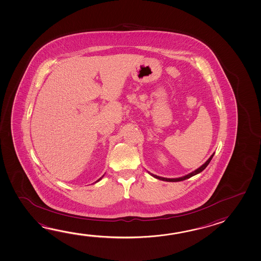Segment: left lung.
<instances>
[{
	"instance_id": "obj_1",
	"label": "left lung",
	"mask_w": 261,
	"mask_h": 261,
	"mask_svg": "<svg viewBox=\"0 0 261 261\" xmlns=\"http://www.w3.org/2000/svg\"><path fill=\"white\" fill-rule=\"evenodd\" d=\"M215 155V153L213 154V155H211L210 158H209V160L206 161L204 164L201 166L199 169H197L196 170H194V171H192V173L188 174L186 176H184V177H181V178H162V177H160V176H156V175H154V174H151L153 177H155V178H159V179H161V180H165V181H181V180H184V179H187V178H191L192 176H194V175H196V174L200 173L201 172L203 169H205L206 167L208 166V164L210 163L211 160L213 159V156Z\"/></svg>"
}]
</instances>
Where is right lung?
<instances>
[{"instance_id": "obj_1", "label": "right lung", "mask_w": 261, "mask_h": 261, "mask_svg": "<svg viewBox=\"0 0 261 261\" xmlns=\"http://www.w3.org/2000/svg\"><path fill=\"white\" fill-rule=\"evenodd\" d=\"M100 179H101V178H99V179H98V180H97V181H99V180H100Z\"/></svg>"}]
</instances>
